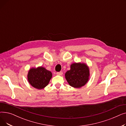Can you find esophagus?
I'll use <instances>...</instances> for the list:
<instances>
[{"instance_id": "obj_1", "label": "esophagus", "mask_w": 126, "mask_h": 126, "mask_svg": "<svg viewBox=\"0 0 126 126\" xmlns=\"http://www.w3.org/2000/svg\"><path fill=\"white\" fill-rule=\"evenodd\" d=\"M57 75H59V76H62L63 75V72L62 71L58 72H57Z\"/></svg>"}]
</instances>
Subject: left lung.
<instances>
[{
    "label": "left lung",
    "mask_w": 126,
    "mask_h": 126,
    "mask_svg": "<svg viewBox=\"0 0 126 126\" xmlns=\"http://www.w3.org/2000/svg\"><path fill=\"white\" fill-rule=\"evenodd\" d=\"M65 77L71 87L81 88L89 81V67L85 63H74L70 65V69L66 72Z\"/></svg>",
    "instance_id": "1"
}]
</instances>
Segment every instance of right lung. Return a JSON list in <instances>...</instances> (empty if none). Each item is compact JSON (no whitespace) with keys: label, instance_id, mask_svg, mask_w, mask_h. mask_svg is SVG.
Instances as JSON below:
<instances>
[{"label":"right lung","instance_id":"obj_1","mask_svg":"<svg viewBox=\"0 0 126 126\" xmlns=\"http://www.w3.org/2000/svg\"><path fill=\"white\" fill-rule=\"evenodd\" d=\"M51 72L43 67H32L28 74V80L33 87L42 89L47 86L52 78Z\"/></svg>","mask_w":126,"mask_h":126}]
</instances>
